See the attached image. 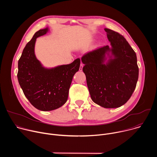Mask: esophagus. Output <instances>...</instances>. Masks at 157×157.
Segmentation results:
<instances>
[{
	"mask_svg": "<svg viewBox=\"0 0 157 157\" xmlns=\"http://www.w3.org/2000/svg\"><path fill=\"white\" fill-rule=\"evenodd\" d=\"M82 68H83V64H81L80 66H79V71H82Z\"/></svg>",
	"mask_w": 157,
	"mask_h": 157,
	"instance_id": "34e87169",
	"label": "esophagus"
}]
</instances>
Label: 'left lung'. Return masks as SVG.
Returning <instances> with one entry per match:
<instances>
[{
	"mask_svg": "<svg viewBox=\"0 0 157 157\" xmlns=\"http://www.w3.org/2000/svg\"><path fill=\"white\" fill-rule=\"evenodd\" d=\"M110 46L88 52L81 57L82 71L93 101L104 108L125 104L135 90L139 78L136 52L125 38L104 29Z\"/></svg>",
	"mask_w": 157,
	"mask_h": 157,
	"instance_id": "left-lung-1",
	"label": "left lung"
}]
</instances>
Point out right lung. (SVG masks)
<instances>
[{
  "label": "right lung",
  "instance_id": "1",
  "mask_svg": "<svg viewBox=\"0 0 157 157\" xmlns=\"http://www.w3.org/2000/svg\"><path fill=\"white\" fill-rule=\"evenodd\" d=\"M48 27L36 32L27 43L18 62L17 78L30 102L37 109L50 111L61 107L67 101L69 89L81 61L76 59L68 64L46 68L36 58V38L47 34Z\"/></svg>",
  "mask_w": 157,
  "mask_h": 157
}]
</instances>
